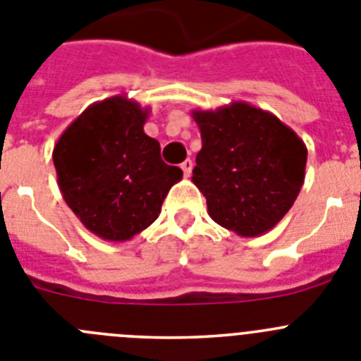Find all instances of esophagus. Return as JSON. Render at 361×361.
Listing matches in <instances>:
<instances>
[{"mask_svg": "<svg viewBox=\"0 0 361 361\" xmlns=\"http://www.w3.org/2000/svg\"><path fill=\"white\" fill-rule=\"evenodd\" d=\"M180 168H183V171H184V177H190L191 170H193V161H191V159H186V161L180 164Z\"/></svg>", "mask_w": 361, "mask_h": 361, "instance_id": "esophagus-1", "label": "esophagus"}]
</instances>
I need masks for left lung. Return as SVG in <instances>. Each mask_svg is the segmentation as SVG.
Masks as SVG:
<instances>
[{
  "label": "left lung",
  "mask_w": 361,
  "mask_h": 361,
  "mask_svg": "<svg viewBox=\"0 0 361 361\" xmlns=\"http://www.w3.org/2000/svg\"><path fill=\"white\" fill-rule=\"evenodd\" d=\"M202 148L193 168L207 213L238 236L269 233L283 220L304 184L308 150L272 112L247 102L191 111Z\"/></svg>",
  "instance_id": "8db88e82"
}]
</instances>
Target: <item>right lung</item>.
Instances as JSON below:
<instances>
[{
  "mask_svg": "<svg viewBox=\"0 0 361 361\" xmlns=\"http://www.w3.org/2000/svg\"><path fill=\"white\" fill-rule=\"evenodd\" d=\"M150 107L125 94L89 105L53 148L57 183L69 209L105 241H128L157 220L183 170L161 159L145 134Z\"/></svg>",
  "mask_w": 361,
  "mask_h": 361,
  "instance_id": "1",
  "label": "right lung"
}]
</instances>
